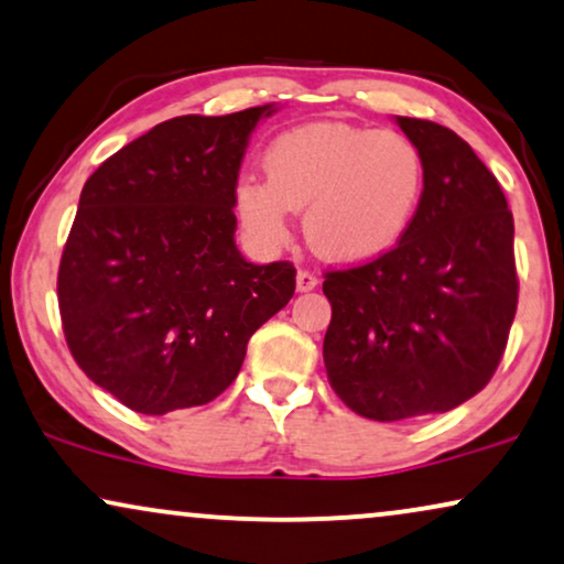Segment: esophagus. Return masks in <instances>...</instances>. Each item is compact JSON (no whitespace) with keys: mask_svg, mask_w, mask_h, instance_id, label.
Wrapping results in <instances>:
<instances>
[{"mask_svg":"<svg viewBox=\"0 0 564 564\" xmlns=\"http://www.w3.org/2000/svg\"><path fill=\"white\" fill-rule=\"evenodd\" d=\"M317 283H319V278L314 275V273H310V270H299V273H296V289L299 291L317 289Z\"/></svg>","mask_w":564,"mask_h":564,"instance_id":"esophagus-1","label":"esophagus"}]
</instances>
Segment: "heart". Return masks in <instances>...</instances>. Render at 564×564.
Wrapping results in <instances>:
<instances>
[{
	"label": "heart",
	"instance_id": "b5f03b06",
	"mask_svg": "<svg viewBox=\"0 0 564 564\" xmlns=\"http://www.w3.org/2000/svg\"><path fill=\"white\" fill-rule=\"evenodd\" d=\"M265 183L245 177L235 212L254 242L275 250L291 237L294 212L314 252L364 262L400 242L423 193V154L404 133L343 120L296 126L262 154Z\"/></svg>",
	"mask_w": 564,
	"mask_h": 564
}]
</instances>
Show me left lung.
Returning a JSON list of instances; mask_svg holds the SVG:
<instances>
[{
  "mask_svg": "<svg viewBox=\"0 0 564 564\" xmlns=\"http://www.w3.org/2000/svg\"><path fill=\"white\" fill-rule=\"evenodd\" d=\"M423 154V193L392 250L327 270L329 387L358 415L448 412L498 369L518 306L513 214L482 160L446 126L397 118Z\"/></svg>",
  "mask_w": 564,
  "mask_h": 564,
  "instance_id": "left-lung-1",
  "label": "left lung"
}]
</instances>
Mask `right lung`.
I'll use <instances>...</instances> for the list:
<instances>
[{"label":"right lung","mask_w":564,"mask_h":564,"mask_svg":"<svg viewBox=\"0 0 564 564\" xmlns=\"http://www.w3.org/2000/svg\"><path fill=\"white\" fill-rule=\"evenodd\" d=\"M273 108L180 116L87 177L58 265L74 360L141 415L198 408L237 379L254 329L294 296V262L235 245L247 139Z\"/></svg>","instance_id":"1"}]
</instances>
